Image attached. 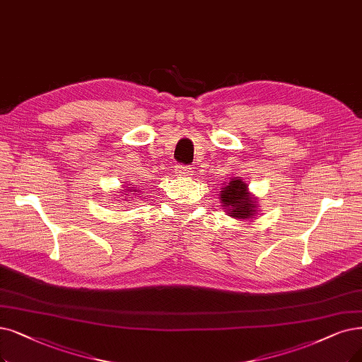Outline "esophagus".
Listing matches in <instances>:
<instances>
[{
	"mask_svg": "<svg viewBox=\"0 0 362 362\" xmlns=\"http://www.w3.org/2000/svg\"><path fill=\"white\" fill-rule=\"evenodd\" d=\"M177 173L181 177H190V175H193V170H192L190 165H178Z\"/></svg>",
	"mask_w": 362,
	"mask_h": 362,
	"instance_id": "esophagus-1",
	"label": "esophagus"
}]
</instances>
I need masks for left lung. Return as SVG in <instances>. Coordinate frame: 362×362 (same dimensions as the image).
Instances as JSON below:
<instances>
[{
	"mask_svg": "<svg viewBox=\"0 0 362 362\" xmlns=\"http://www.w3.org/2000/svg\"><path fill=\"white\" fill-rule=\"evenodd\" d=\"M247 182L240 178H231L224 187H221V200L227 212L239 220H248L257 212L255 199L247 190Z\"/></svg>",
	"mask_w": 362,
	"mask_h": 362,
	"instance_id": "left-lung-1",
	"label": "left lung"
}]
</instances>
